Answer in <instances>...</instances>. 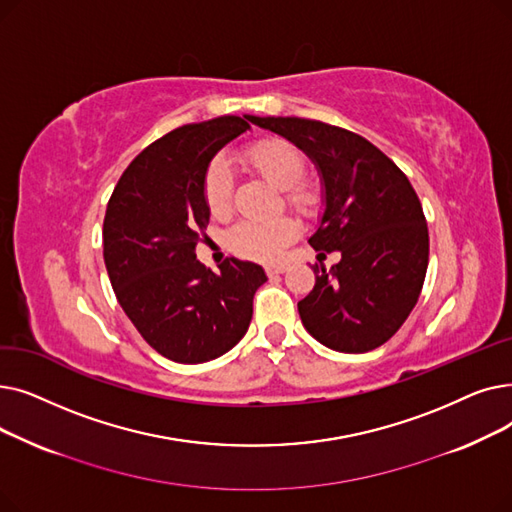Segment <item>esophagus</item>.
I'll return each mask as SVG.
<instances>
[{
	"mask_svg": "<svg viewBox=\"0 0 512 512\" xmlns=\"http://www.w3.org/2000/svg\"><path fill=\"white\" fill-rule=\"evenodd\" d=\"M287 271V266L285 264H279V266H269V269H266V275H281V273H285Z\"/></svg>",
	"mask_w": 512,
	"mask_h": 512,
	"instance_id": "esophagus-1",
	"label": "esophagus"
}]
</instances>
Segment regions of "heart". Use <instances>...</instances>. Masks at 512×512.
<instances>
[{
  "label": "heart",
  "instance_id": "obj_1",
  "mask_svg": "<svg viewBox=\"0 0 512 512\" xmlns=\"http://www.w3.org/2000/svg\"><path fill=\"white\" fill-rule=\"evenodd\" d=\"M254 173L281 189L283 202L302 216H312L321 206V191L306 175V158L281 137H264L241 152ZM231 170L223 158H214L202 181V196L208 212L214 218H225L231 212ZM300 229L294 218L279 216L273 221H243L227 233V246L241 258L258 262H277L291 241H296Z\"/></svg>",
  "mask_w": 512,
  "mask_h": 512
}]
</instances>
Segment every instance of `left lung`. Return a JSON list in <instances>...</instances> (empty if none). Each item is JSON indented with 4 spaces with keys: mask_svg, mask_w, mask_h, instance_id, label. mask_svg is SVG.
I'll return each instance as SVG.
<instances>
[{
    "mask_svg": "<svg viewBox=\"0 0 512 512\" xmlns=\"http://www.w3.org/2000/svg\"><path fill=\"white\" fill-rule=\"evenodd\" d=\"M252 123L294 141L325 183V214L308 239L339 252L327 273L314 264L310 294L298 302L308 333L331 350L362 354L392 337L415 308L429 262V231L408 177L364 137L298 116Z\"/></svg>",
    "mask_w": 512,
    "mask_h": 512,
    "instance_id": "1",
    "label": "left lung"
}]
</instances>
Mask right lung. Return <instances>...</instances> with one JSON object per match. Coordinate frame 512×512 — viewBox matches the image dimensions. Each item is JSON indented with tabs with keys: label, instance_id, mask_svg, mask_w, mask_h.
<instances>
[{
	"label": "right lung",
	"instance_id": "1",
	"mask_svg": "<svg viewBox=\"0 0 512 512\" xmlns=\"http://www.w3.org/2000/svg\"><path fill=\"white\" fill-rule=\"evenodd\" d=\"M254 116L183 125L150 143L120 175L104 216V262L118 304L158 354L198 364L229 352L252 321L262 266L237 258L212 273L196 260L210 212L212 156Z\"/></svg>",
	"mask_w": 512,
	"mask_h": 512
}]
</instances>
